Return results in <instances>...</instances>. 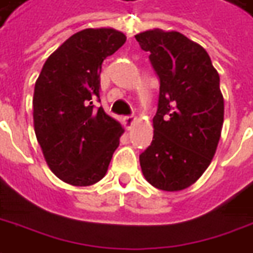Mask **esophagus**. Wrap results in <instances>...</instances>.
<instances>
[{
    "label": "esophagus",
    "mask_w": 253,
    "mask_h": 253,
    "mask_svg": "<svg viewBox=\"0 0 253 253\" xmlns=\"http://www.w3.org/2000/svg\"><path fill=\"white\" fill-rule=\"evenodd\" d=\"M123 122H125V126H126L127 130H130L132 127V125L135 123V118H134L132 115H130V116H125Z\"/></svg>",
    "instance_id": "1"
}]
</instances>
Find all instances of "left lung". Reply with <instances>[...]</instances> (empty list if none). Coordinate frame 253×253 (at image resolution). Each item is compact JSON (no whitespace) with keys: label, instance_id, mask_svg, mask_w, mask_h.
<instances>
[{"label":"left lung","instance_id":"8db88e82","mask_svg":"<svg viewBox=\"0 0 253 253\" xmlns=\"http://www.w3.org/2000/svg\"><path fill=\"white\" fill-rule=\"evenodd\" d=\"M160 81L153 139L139 155L145 179L175 192L197 181L212 160L223 125L219 74L204 47L176 31L135 35Z\"/></svg>","mask_w":253,"mask_h":253}]
</instances>
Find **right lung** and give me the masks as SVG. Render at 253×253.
I'll list each match as a JSON object with an SVG mask.
<instances>
[{"mask_svg": "<svg viewBox=\"0 0 253 253\" xmlns=\"http://www.w3.org/2000/svg\"><path fill=\"white\" fill-rule=\"evenodd\" d=\"M125 42L114 28L82 30L49 56L35 82V135L53 174L74 186L100 181L119 146L122 125L93 102L102 61Z\"/></svg>", "mask_w": 253, "mask_h": 253, "instance_id": "right-lung-1", "label": "right lung"}]
</instances>
